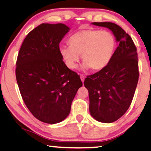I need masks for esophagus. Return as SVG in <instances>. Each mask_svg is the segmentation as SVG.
Returning <instances> with one entry per match:
<instances>
[{
    "label": "esophagus",
    "mask_w": 151,
    "mask_h": 151,
    "mask_svg": "<svg viewBox=\"0 0 151 151\" xmlns=\"http://www.w3.org/2000/svg\"><path fill=\"white\" fill-rule=\"evenodd\" d=\"M80 78H81V81L82 82H83L84 81V79H85V77L83 75V74H80Z\"/></svg>",
    "instance_id": "esophagus-1"
}]
</instances>
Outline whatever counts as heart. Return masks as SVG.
I'll list each match as a JSON object with an SVG mask.
<instances>
[{"label":"heart","instance_id":"heart-1","mask_svg":"<svg viewBox=\"0 0 151 151\" xmlns=\"http://www.w3.org/2000/svg\"><path fill=\"white\" fill-rule=\"evenodd\" d=\"M70 45H62L59 51L65 63L74 69L79 60L83 68L94 71L104 68L110 62L116 47V40L111 32L98 29H85L77 32L69 40Z\"/></svg>","mask_w":151,"mask_h":151}]
</instances>
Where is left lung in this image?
Listing matches in <instances>:
<instances>
[{
	"mask_svg": "<svg viewBox=\"0 0 151 151\" xmlns=\"http://www.w3.org/2000/svg\"><path fill=\"white\" fill-rule=\"evenodd\" d=\"M93 24L110 29L119 44L107 65L84 80L91 116L102 123H113L125 114L134 97L139 75L137 48L130 36L117 24Z\"/></svg>",
	"mask_w": 151,
	"mask_h": 151,
	"instance_id": "left-lung-1",
	"label": "left lung"
}]
</instances>
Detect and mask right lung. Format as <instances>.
<instances>
[{
	"mask_svg": "<svg viewBox=\"0 0 151 151\" xmlns=\"http://www.w3.org/2000/svg\"><path fill=\"white\" fill-rule=\"evenodd\" d=\"M69 30L63 24H42L28 34L17 56L21 95L30 113L43 123L63 121L82 86L79 75L66 66L59 51Z\"/></svg>",
	"mask_w": 151,
	"mask_h": 151,
	"instance_id": "1",
	"label": "right lung"
}]
</instances>
